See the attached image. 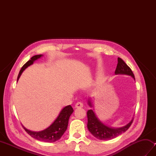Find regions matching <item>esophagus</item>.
I'll use <instances>...</instances> for the list:
<instances>
[{
  "instance_id": "obj_1",
  "label": "esophagus",
  "mask_w": 156,
  "mask_h": 156,
  "mask_svg": "<svg viewBox=\"0 0 156 156\" xmlns=\"http://www.w3.org/2000/svg\"><path fill=\"white\" fill-rule=\"evenodd\" d=\"M83 103H82V102H78L76 104V105H75V107L76 108H82V107H83Z\"/></svg>"
}]
</instances>
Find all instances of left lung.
Returning a JSON list of instances; mask_svg holds the SVG:
<instances>
[{
    "mask_svg": "<svg viewBox=\"0 0 156 156\" xmlns=\"http://www.w3.org/2000/svg\"><path fill=\"white\" fill-rule=\"evenodd\" d=\"M115 73L116 74H127L131 76L135 79V76L131 69L125 64V62L120 58H118V64ZM89 105L91 107V103L88 101ZM88 124L87 127L89 131L94 137L101 140H108L115 138L122 133H124L130 127L133 122V119L129 123L121 128H112L105 125L98 120L97 116L92 110H88L87 112Z\"/></svg>",
    "mask_w": 156,
    "mask_h": 156,
    "instance_id": "left-lung-1",
    "label": "left lung"
}]
</instances>
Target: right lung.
<instances>
[{
  "label": "right lung",
  "mask_w": 156,
  "mask_h": 156,
  "mask_svg": "<svg viewBox=\"0 0 156 156\" xmlns=\"http://www.w3.org/2000/svg\"><path fill=\"white\" fill-rule=\"evenodd\" d=\"M41 56L42 55L41 54L33 56L30 60H29L26 64L23 65L18 75L17 81L20 76H21L22 72L25 70V68H27L28 66L34 64L35 60L41 58ZM73 111H74V110H73L70 105L66 106L61 111L60 113L59 114L58 117L54 121V122L49 127L45 129L44 131L35 132L28 130V129L23 127H23L24 128L25 131L29 135L35 138V140L45 142H55L62 137L63 134L64 133V132L67 129L69 118L70 117Z\"/></svg>",
  "instance_id": "1"
}]
</instances>
